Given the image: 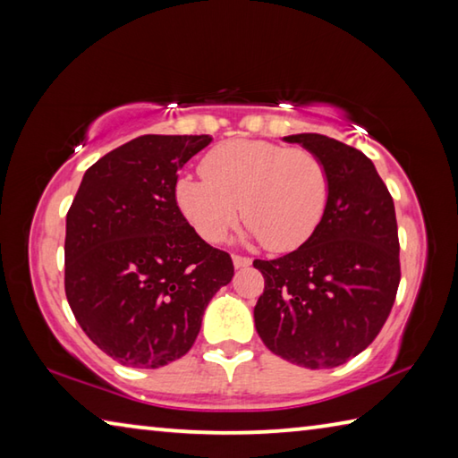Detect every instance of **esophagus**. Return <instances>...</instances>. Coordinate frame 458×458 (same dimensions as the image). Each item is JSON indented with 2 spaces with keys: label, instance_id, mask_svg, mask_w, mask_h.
Returning a JSON list of instances; mask_svg holds the SVG:
<instances>
[{
  "label": "esophagus",
  "instance_id": "esophagus-1",
  "mask_svg": "<svg viewBox=\"0 0 458 458\" xmlns=\"http://www.w3.org/2000/svg\"><path fill=\"white\" fill-rule=\"evenodd\" d=\"M232 262H234L236 268H246V267L252 265L250 259H248V257H240V254H234V257H232Z\"/></svg>",
  "mask_w": 458,
  "mask_h": 458
}]
</instances>
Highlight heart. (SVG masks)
<instances>
[{
  "mask_svg": "<svg viewBox=\"0 0 458 458\" xmlns=\"http://www.w3.org/2000/svg\"><path fill=\"white\" fill-rule=\"evenodd\" d=\"M204 180L183 175L175 204L206 242H220L240 214L246 234L273 252L301 246L319 228L331 198L327 167L303 147L232 139L199 164Z\"/></svg>",
  "mask_w": 458,
  "mask_h": 458,
  "instance_id": "heart-1",
  "label": "heart"
}]
</instances>
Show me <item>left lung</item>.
I'll return each mask as SVG.
<instances>
[{"label": "left lung", "mask_w": 458, "mask_h": 458, "mask_svg": "<svg viewBox=\"0 0 458 458\" xmlns=\"http://www.w3.org/2000/svg\"><path fill=\"white\" fill-rule=\"evenodd\" d=\"M327 167L331 198L297 250L254 260L265 291L254 325L275 355L309 369L337 368L377 337L396 301L400 242L394 199L371 159L337 139L284 137Z\"/></svg>", "instance_id": "obj_1"}]
</instances>
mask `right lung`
Instances as JSON below:
<instances>
[{"instance_id": "add662e5", "label": "right lung", "mask_w": 458, "mask_h": 458, "mask_svg": "<svg viewBox=\"0 0 458 458\" xmlns=\"http://www.w3.org/2000/svg\"><path fill=\"white\" fill-rule=\"evenodd\" d=\"M208 135H143L87 169L66 214L64 291L98 350L127 368L190 352L201 317L234 276L175 204L177 172Z\"/></svg>"}]
</instances>
